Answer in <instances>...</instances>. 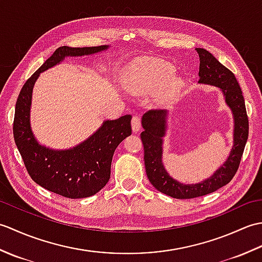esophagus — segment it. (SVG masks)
<instances>
[{
	"label": "esophagus",
	"instance_id": "esophagus-1",
	"mask_svg": "<svg viewBox=\"0 0 262 262\" xmlns=\"http://www.w3.org/2000/svg\"><path fill=\"white\" fill-rule=\"evenodd\" d=\"M132 129L133 133H138L141 130V119L138 116H134L132 119Z\"/></svg>",
	"mask_w": 262,
	"mask_h": 262
}]
</instances>
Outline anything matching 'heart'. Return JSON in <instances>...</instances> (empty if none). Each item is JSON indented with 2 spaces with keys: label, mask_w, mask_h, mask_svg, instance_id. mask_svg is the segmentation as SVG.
I'll use <instances>...</instances> for the list:
<instances>
[{
  "label": "heart",
  "mask_w": 262,
  "mask_h": 262,
  "mask_svg": "<svg viewBox=\"0 0 262 262\" xmlns=\"http://www.w3.org/2000/svg\"><path fill=\"white\" fill-rule=\"evenodd\" d=\"M174 65L157 57H140L126 66L122 84L134 94H151L159 91L158 102L170 104L180 96L185 81L173 75Z\"/></svg>",
  "instance_id": "b5f03b06"
}]
</instances>
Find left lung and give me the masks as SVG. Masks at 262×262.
<instances>
[{
  "label": "left lung",
  "mask_w": 262,
  "mask_h": 262,
  "mask_svg": "<svg viewBox=\"0 0 262 262\" xmlns=\"http://www.w3.org/2000/svg\"><path fill=\"white\" fill-rule=\"evenodd\" d=\"M199 55L198 84L220 89L233 117V145L223 164L213 174L196 183H183L169 174L163 164V144L169 128V111L151 110L143 115L141 138L144 145V163L149 182L157 190L178 199L204 196L227 185L234 177L246 147L249 121L241 88L234 74L204 48Z\"/></svg>",
  "instance_id": "obj_1"
}]
</instances>
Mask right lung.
Segmentation results:
<instances>
[{
	"label": "right lung",
	"instance_id": "obj_1",
	"mask_svg": "<svg viewBox=\"0 0 262 262\" xmlns=\"http://www.w3.org/2000/svg\"><path fill=\"white\" fill-rule=\"evenodd\" d=\"M109 48V45L59 47L25 83L16 100L13 136L28 173L37 185L59 196L71 199L86 198L107 185L116 148L132 134V116L104 120L92 135L73 147H48L38 142L31 128L33 86L42 72L60 64L65 58L90 56Z\"/></svg>",
	"mask_w": 262,
	"mask_h": 262
}]
</instances>
